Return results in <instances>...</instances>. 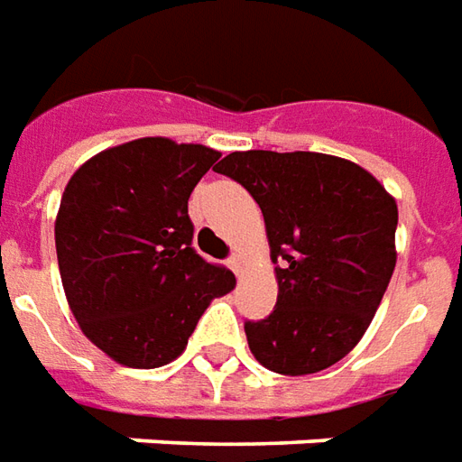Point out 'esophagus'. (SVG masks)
<instances>
[{
    "label": "esophagus",
    "mask_w": 462,
    "mask_h": 462,
    "mask_svg": "<svg viewBox=\"0 0 462 462\" xmlns=\"http://www.w3.org/2000/svg\"><path fill=\"white\" fill-rule=\"evenodd\" d=\"M228 266L234 268V273H236V276H244V268H246V256H244L241 251H236L234 256L228 258Z\"/></svg>",
    "instance_id": "34e87169"
}]
</instances>
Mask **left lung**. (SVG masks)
Here are the masks:
<instances>
[{"label": "left lung", "mask_w": 462, "mask_h": 462, "mask_svg": "<svg viewBox=\"0 0 462 462\" xmlns=\"http://www.w3.org/2000/svg\"><path fill=\"white\" fill-rule=\"evenodd\" d=\"M261 206L278 300L246 320L263 368L309 375L358 346L395 268L398 206L358 163L316 152H234L216 166Z\"/></svg>", "instance_id": "8db88e82"}]
</instances>
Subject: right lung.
<instances>
[{
  "mask_svg": "<svg viewBox=\"0 0 462 462\" xmlns=\"http://www.w3.org/2000/svg\"><path fill=\"white\" fill-rule=\"evenodd\" d=\"M221 153L146 136L91 156L69 179L54 241L74 319L129 368L184 353L201 313L236 286L191 248L189 196Z\"/></svg>",
  "mask_w": 462,
  "mask_h": 462,
  "instance_id": "right-lung-1",
  "label": "right lung"
}]
</instances>
